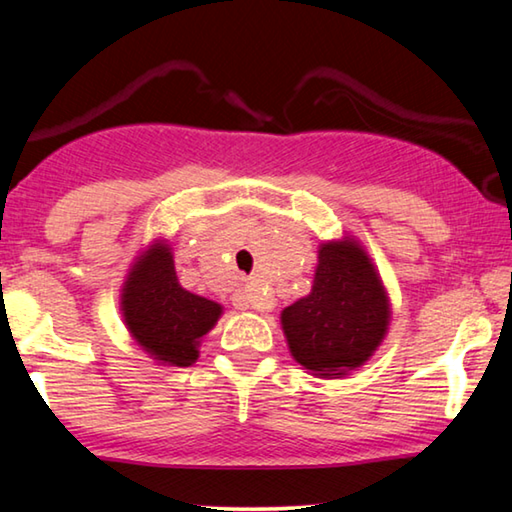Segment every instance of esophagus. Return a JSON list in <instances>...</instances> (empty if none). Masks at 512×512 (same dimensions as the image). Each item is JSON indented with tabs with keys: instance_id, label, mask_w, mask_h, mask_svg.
Wrapping results in <instances>:
<instances>
[{
	"instance_id": "34e87169",
	"label": "esophagus",
	"mask_w": 512,
	"mask_h": 512,
	"mask_svg": "<svg viewBox=\"0 0 512 512\" xmlns=\"http://www.w3.org/2000/svg\"><path fill=\"white\" fill-rule=\"evenodd\" d=\"M232 305H235V309H257V311H264L271 307V298L266 296V293L255 287V284H248V287L239 289L235 296H232Z\"/></svg>"
}]
</instances>
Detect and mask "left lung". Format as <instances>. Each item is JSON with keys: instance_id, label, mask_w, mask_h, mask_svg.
Returning <instances> with one entry per match:
<instances>
[{"instance_id": "8db88e82", "label": "left lung", "mask_w": 512, "mask_h": 512, "mask_svg": "<svg viewBox=\"0 0 512 512\" xmlns=\"http://www.w3.org/2000/svg\"><path fill=\"white\" fill-rule=\"evenodd\" d=\"M388 318L391 305L375 266L357 241L345 237L320 246L314 287L282 311V329L300 366L334 377L372 357Z\"/></svg>"}]
</instances>
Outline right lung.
Here are the masks:
<instances>
[{
  "label": "right lung",
  "mask_w": 512,
  "mask_h": 512,
  "mask_svg": "<svg viewBox=\"0 0 512 512\" xmlns=\"http://www.w3.org/2000/svg\"><path fill=\"white\" fill-rule=\"evenodd\" d=\"M121 314L133 339L164 366H192L198 343L216 325L221 305L180 287L167 244L137 257L121 293Z\"/></svg>",
  "instance_id": "obj_1"
}]
</instances>
